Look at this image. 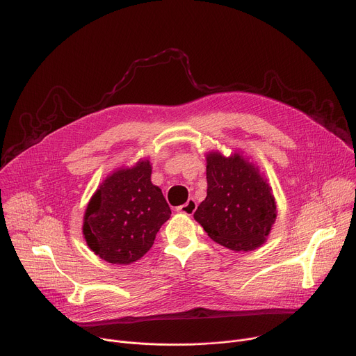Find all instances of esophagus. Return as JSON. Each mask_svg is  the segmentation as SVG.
Returning a JSON list of instances; mask_svg holds the SVG:
<instances>
[{
	"mask_svg": "<svg viewBox=\"0 0 356 356\" xmlns=\"http://www.w3.org/2000/svg\"><path fill=\"white\" fill-rule=\"evenodd\" d=\"M196 209H197V202H196L193 197H191L184 204H181V206L177 207V210L181 211V213H184V215H193Z\"/></svg>",
	"mask_w": 356,
	"mask_h": 356,
	"instance_id": "esophagus-1",
	"label": "esophagus"
}]
</instances>
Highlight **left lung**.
Wrapping results in <instances>:
<instances>
[{"label": "left lung", "mask_w": 356, "mask_h": 356, "mask_svg": "<svg viewBox=\"0 0 356 356\" xmlns=\"http://www.w3.org/2000/svg\"><path fill=\"white\" fill-rule=\"evenodd\" d=\"M206 176L207 196L195 219L209 238L236 252L262 245L276 219L269 184L239 154H209Z\"/></svg>", "instance_id": "obj_1"}]
</instances>
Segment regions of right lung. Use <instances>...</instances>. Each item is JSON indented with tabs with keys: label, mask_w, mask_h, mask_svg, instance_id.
Returning <instances> with one entry per match:
<instances>
[{
	"label": "right lung",
	"mask_w": 356,
	"mask_h": 356,
	"mask_svg": "<svg viewBox=\"0 0 356 356\" xmlns=\"http://www.w3.org/2000/svg\"><path fill=\"white\" fill-rule=\"evenodd\" d=\"M150 175L149 160L118 170L104 180L87 206L86 242L108 264L129 265L147 253L159 229L172 215Z\"/></svg>",
	"instance_id": "add662e5"
}]
</instances>
